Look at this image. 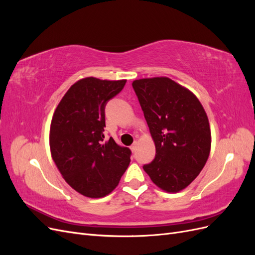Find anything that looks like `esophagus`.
Here are the masks:
<instances>
[{
	"mask_svg": "<svg viewBox=\"0 0 255 255\" xmlns=\"http://www.w3.org/2000/svg\"><path fill=\"white\" fill-rule=\"evenodd\" d=\"M136 145H137V142H134L132 145H130V150H132V152L136 151Z\"/></svg>",
	"mask_w": 255,
	"mask_h": 255,
	"instance_id": "34e87169",
	"label": "esophagus"
}]
</instances>
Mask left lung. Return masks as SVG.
<instances>
[{"instance_id":"obj_1","label":"left lung","mask_w":255,"mask_h":255,"mask_svg":"<svg viewBox=\"0 0 255 255\" xmlns=\"http://www.w3.org/2000/svg\"><path fill=\"white\" fill-rule=\"evenodd\" d=\"M132 85L156 150L143 170L158 188L175 194L196 179L210 156L207 115L189 89L166 76L135 80Z\"/></svg>"}]
</instances>
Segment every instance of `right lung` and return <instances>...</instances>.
<instances>
[{
    "label": "right lung",
    "mask_w": 255,
    "mask_h": 255,
    "mask_svg": "<svg viewBox=\"0 0 255 255\" xmlns=\"http://www.w3.org/2000/svg\"><path fill=\"white\" fill-rule=\"evenodd\" d=\"M127 80L85 78L60 100L50 127L52 158L65 181L88 198L105 197L117 187L130 161V150L114 138L104 140L105 105Z\"/></svg>",
    "instance_id": "1"
}]
</instances>
